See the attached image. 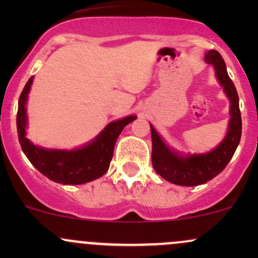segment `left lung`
<instances>
[{
  "mask_svg": "<svg viewBox=\"0 0 258 258\" xmlns=\"http://www.w3.org/2000/svg\"><path fill=\"white\" fill-rule=\"evenodd\" d=\"M207 64L215 67L216 76L223 86L224 92L230 100V121L229 130L226 138L216 149L200 155L180 156L172 152L164 143L154 127L152 130L153 152L152 161L156 173L164 179L177 185L194 186L204 184L226 168L228 162L233 158L236 147L241 137V114L239 109V97L233 81L228 76L226 63L221 54L215 49L207 52L205 55Z\"/></svg>",
  "mask_w": 258,
  "mask_h": 258,
  "instance_id": "left-lung-1",
  "label": "left lung"
}]
</instances>
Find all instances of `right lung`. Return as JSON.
I'll return each instance as SVG.
<instances>
[{"instance_id":"1","label":"right lung","mask_w":258,"mask_h":258,"mask_svg":"<svg viewBox=\"0 0 258 258\" xmlns=\"http://www.w3.org/2000/svg\"><path fill=\"white\" fill-rule=\"evenodd\" d=\"M32 79V76L29 79L20 94L17 112L18 137L26 158L47 178L61 184H84L102 177L110 165L117 137L123 127L136 120V116L131 115L109 123L98 137L81 149L67 152L38 148L25 137V104Z\"/></svg>"}]
</instances>
